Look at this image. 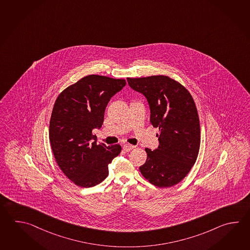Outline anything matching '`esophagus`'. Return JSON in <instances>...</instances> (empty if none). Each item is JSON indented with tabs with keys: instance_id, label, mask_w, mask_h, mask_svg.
<instances>
[{
	"instance_id": "obj_1",
	"label": "esophagus",
	"mask_w": 250,
	"mask_h": 250,
	"mask_svg": "<svg viewBox=\"0 0 250 250\" xmlns=\"http://www.w3.org/2000/svg\"><path fill=\"white\" fill-rule=\"evenodd\" d=\"M134 148V146L133 145H131V144H128V143H126V144H125L124 146H123V149L125 150V151H126V152H128V151H130V150H132L133 148Z\"/></svg>"
}]
</instances>
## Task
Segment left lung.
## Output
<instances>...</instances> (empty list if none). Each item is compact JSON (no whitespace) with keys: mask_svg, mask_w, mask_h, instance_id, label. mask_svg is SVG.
<instances>
[{"mask_svg":"<svg viewBox=\"0 0 250 250\" xmlns=\"http://www.w3.org/2000/svg\"><path fill=\"white\" fill-rule=\"evenodd\" d=\"M128 84L146 98L149 121L159 129L158 148H145L147 160L140 171L150 184L171 187L188 174L199 154L200 126L192 96L165 76L127 78Z\"/></svg>","mask_w":250,"mask_h":250,"instance_id":"8db88e82","label":"left lung"}]
</instances>
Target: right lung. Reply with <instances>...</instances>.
<instances>
[{"instance_id": "obj_1", "label": "right lung", "mask_w": 250, "mask_h": 250, "mask_svg": "<svg viewBox=\"0 0 250 250\" xmlns=\"http://www.w3.org/2000/svg\"><path fill=\"white\" fill-rule=\"evenodd\" d=\"M125 84L124 79L90 75L57 98L49 129L51 149L62 172L80 187L101 184L121 152L118 144L97 143L92 132L102 127L107 103Z\"/></svg>"}]
</instances>
